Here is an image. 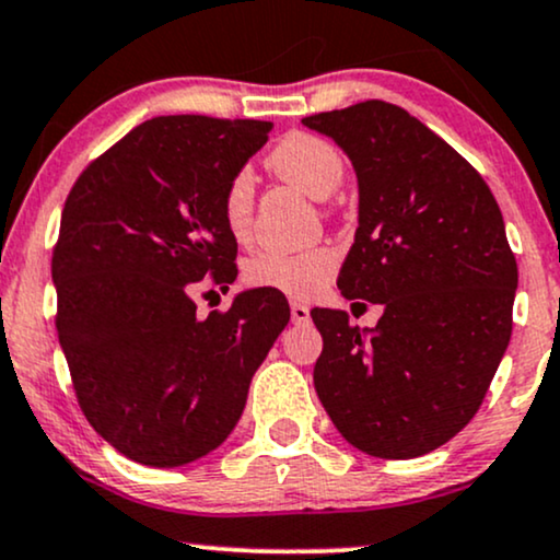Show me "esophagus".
<instances>
[{"instance_id":"obj_1","label":"esophagus","mask_w":560,"mask_h":560,"mask_svg":"<svg viewBox=\"0 0 560 560\" xmlns=\"http://www.w3.org/2000/svg\"><path fill=\"white\" fill-rule=\"evenodd\" d=\"M292 323L294 326H305L310 323V307L302 302H292Z\"/></svg>"}]
</instances>
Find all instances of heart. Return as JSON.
I'll return each instance as SVG.
<instances>
[{"instance_id":"obj_1","label":"heart","mask_w":560,"mask_h":560,"mask_svg":"<svg viewBox=\"0 0 560 560\" xmlns=\"http://www.w3.org/2000/svg\"><path fill=\"white\" fill-rule=\"evenodd\" d=\"M268 170L281 179L298 185L313 198H328L345 179V156L339 148L313 132H287L271 148L266 159ZM221 213L229 232L245 240L253 226V177L237 172L226 182ZM336 271V253L331 247H307V250H260L245 262V281L255 289H271L287 298H313L326 287Z\"/></svg>"}]
</instances>
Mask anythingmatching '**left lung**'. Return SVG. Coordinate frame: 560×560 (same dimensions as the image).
Wrapping results in <instances>:
<instances>
[{"mask_svg": "<svg viewBox=\"0 0 560 560\" xmlns=\"http://www.w3.org/2000/svg\"><path fill=\"white\" fill-rule=\"evenodd\" d=\"M352 161L360 224L347 300L383 305L375 328L310 310L323 336L313 383L354 448L415 459L472 420L511 339L518 284L501 208L446 140L386 101L302 119Z\"/></svg>", "mask_w": 560, "mask_h": 560, "instance_id": "obj_1", "label": "left lung"}]
</instances>
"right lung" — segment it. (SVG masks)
<instances>
[{
    "label": "right lung",
    "mask_w": 560,
    "mask_h": 560,
    "mask_svg": "<svg viewBox=\"0 0 560 560\" xmlns=\"http://www.w3.org/2000/svg\"><path fill=\"white\" fill-rule=\"evenodd\" d=\"M271 122L153 117L72 185L51 258L57 334L80 409L127 459L182 467L226 441L287 298L247 289L198 318L192 284L237 279L226 182L266 145Z\"/></svg>",
    "instance_id": "1"
}]
</instances>
